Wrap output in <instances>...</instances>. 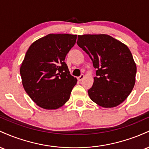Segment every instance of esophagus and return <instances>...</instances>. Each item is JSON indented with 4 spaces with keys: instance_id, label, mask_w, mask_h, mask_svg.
I'll list each match as a JSON object with an SVG mask.
<instances>
[{
    "instance_id": "obj_1",
    "label": "esophagus",
    "mask_w": 149,
    "mask_h": 149,
    "mask_svg": "<svg viewBox=\"0 0 149 149\" xmlns=\"http://www.w3.org/2000/svg\"><path fill=\"white\" fill-rule=\"evenodd\" d=\"M85 78V76H84V75H83V74H81V75H80V76L78 78V80H79V81H81V80H83V78Z\"/></svg>"
}]
</instances>
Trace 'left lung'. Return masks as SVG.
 I'll return each mask as SVG.
<instances>
[{"mask_svg":"<svg viewBox=\"0 0 149 149\" xmlns=\"http://www.w3.org/2000/svg\"><path fill=\"white\" fill-rule=\"evenodd\" d=\"M77 44L88 54L96 71L88 95L104 108L117 107L131 93L136 66L127 45L106 34L78 36Z\"/></svg>","mask_w":149,"mask_h":149,"instance_id":"8db88e82","label":"left lung"}]
</instances>
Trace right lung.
Instances as JSON below:
<instances>
[{"label": "right lung", "mask_w": 149, "mask_h": 149, "mask_svg": "<svg viewBox=\"0 0 149 149\" xmlns=\"http://www.w3.org/2000/svg\"><path fill=\"white\" fill-rule=\"evenodd\" d=\"M77 35L50 33L36 40L20 67L26 92L38 107L57 109L69 100L77 79L71 76L65 57Z\"/></svg>", "instance_id": "add662e5"}]
</instances>
